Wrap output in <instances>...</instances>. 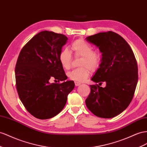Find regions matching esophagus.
<instances>
[{"label":"esophagus","mask_w":147,"mask_h":147,"mask_svg":"<svg viewBox=\"0 0 147 147\" xmlns=\"http://www.w3.org/2000/svg\"><path fill=\"white\" fill-rule=\"evenodd\" d=\"M80 84H81V83H79V82H75V86H79V85H80Z\"/></svg>","instance_id":"1"}]
</instances>
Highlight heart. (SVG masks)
I'll return each instance as SVG.
<instances>
[{"instance_id": "obj_1", "label": "heart", "mask_w": 147, "mask_h": 147, "mask_svg": "<svg viewBox=\"0 0 147 147\" xmlns=\"http://www.w3.org/2000/svg\"><path fill=\"white\" fill-rule=\"evenodd\" d=\"M74 56L81 57L80 66L82 67L74 69L68 74L70 79L76 82H82L89 77L91 70L99 68L102 62V54L99 51H94L90 43L83 39H77L71 44ZM59 59L63 68L69 69L72 65L73 56L70 51L67 48L62 49L59 55Z\"/></svg>"}]
</instances>
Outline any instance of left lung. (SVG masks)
I'll return each mask as SVG.
<instances>
[{
    "mask_svg": "<svg viewBox=\"0 0 147 147\" xmlns=\"http://www.w3.org/2000/svg\"><path fill=\"white\" fill-rule=\"evenodd\" d=\"M102 53V62L90 85L91 92L85 100L87 108L95 116L112 118L121 114L132 101L138 82V66L131 47L119 34L113 31L86 37Z\"/></svg>",
    "mask_w": 147,
    "mask_h": 147,
    "instance_id": "left-lung-1",
    "label": "left lung"
}]
</instances>
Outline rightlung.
I'll use <instances>...</instances> for the list:
<instances>
[{
    "instance_id": "1",
    "label": "right lung",
    "mask_w": 147,
    "mask_h": 147,
    "mask_svg": "<svg viewBox=\"0 0 147 147\" xmlns=\"http://www.w3.org/2000/svg\"><path fill=\"white\" fill-rule=\"evenodd\" d=\"M68 38L53 31H41L23 47L15 65L16 87L26 109L39 119L56 116L64 108L74 81L67 78L59 59Z\"/></svg>"
}]
</instances>
